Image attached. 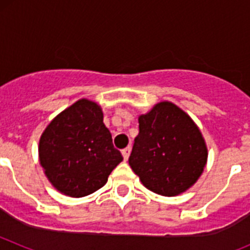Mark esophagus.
Here are the masks:
<instances>
[{
	"instance_id": "1",
	"label": "esophagus",
	"mask_w": 250,
	"mask_h": 250,
	"mask_svg": "<svg viewBox=\"0 0 250 250\" xmlns=\"http://www.w3.org/2000/svg\"><path fill=\"white\" fill-rule=\"evenodd\" d=\"M121 152H123L124 159H125V160H127V159H129V156H130V152H131V147H130V146L125 147V149L121 150Z\"/></svg>"
}]
</instances>
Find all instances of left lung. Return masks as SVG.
<instances>
[{
    "label": "left lung",
    "mask_w": 250,
    "mask_h": 250,
    "mask_svg": "<svg viewBox=\"0 0 250 250\" xmlns=\"http://www.w3.org/2000/svg\"><path fill=\"white\" fill-rule=\"evenodd\" d=\"M207 158L202 132L174 104H158L139 118L129 164L149 190L165 196L183 193L198 180Z\"/></svg>",
    "instance_id": "1"
}]
</instances>
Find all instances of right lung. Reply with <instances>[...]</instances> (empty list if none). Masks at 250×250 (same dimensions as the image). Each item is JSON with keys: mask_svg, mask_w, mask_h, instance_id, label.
<instances>
[{"mask_svg": "<svg viewBox=\"0 0 250 250\" xmlns=\"http://www.w3.org/2000/svg\"><path fill=\"white\" fill-rule=\"evenodd\" d=\"M40 163L57 190L81 198L107 182L123 160L98 104L79 100L59 114L40 139Z\"/></svg>", "mask_w": 250, "mask_h": 250, "instance_id": "obj_1", "label": "right lung"}]
</instances>
